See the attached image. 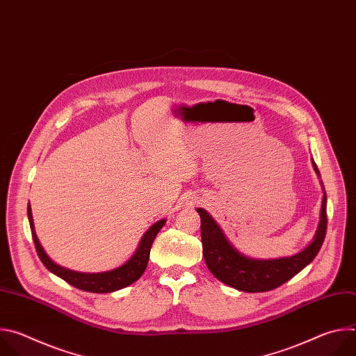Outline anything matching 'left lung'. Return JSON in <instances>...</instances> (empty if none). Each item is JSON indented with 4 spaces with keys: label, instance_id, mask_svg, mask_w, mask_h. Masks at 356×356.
Here are the masks:
<instances>
[{
    "label": "left lung",
    "instance_id": "8db88e82",
    "mask_svg": "<svg viewBox=\"0 0 356 356\" xmlns=\"http://www.w3.org/2000/svg\"><path fill=\"white\" fill-rule=\"evenodd\" d=\"M316 173L318 168L313 161ZM201 218L202 255L210 272L222 283L246 293L273 290L300 270H302L317 257L327 232V194L324 191L321 216L314 239L301 252L293 257L277 259H252L236 250L225 238L222 229L214 218L202 209H197Z\"/></svg>",
    "mask_w": 356,
    "mask_h": 356
}]
</instances>
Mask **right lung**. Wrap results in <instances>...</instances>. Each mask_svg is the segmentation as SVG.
<instances>
[{"mask_svg":"<svg viewBox=\"0 0 356 356\" xmlns=\"http://www.w3.org/2000/svg\"><path fill=\"white\" fill-rule=\"evenodd\" d=\"M28 218H29V225L32 229V238L35 242L38 257L42 261V264L46 266V269L55 273L60 279L66 280L69 284H72L80 290L90 291V293H111V291H117V290L124 289V287L132 284L134 282H136L143 275V272L147 266L149 253H150L152 243H154V239L156 238L158 232L166 222V220H161L152 225L143 234V236L138 245V249L135 250L131 259L127 261L120 268H117L114 270L103 272V273H80V272H74V270H70V269L56 265L52 259L46 255V252L43 250L42 245L39 243V239L33 229V218H32L29 204H28Z\"/></svg>","mask_w":356,"mask_h":356,"instance_id":"1","label":"right lung"}]
</instances>
